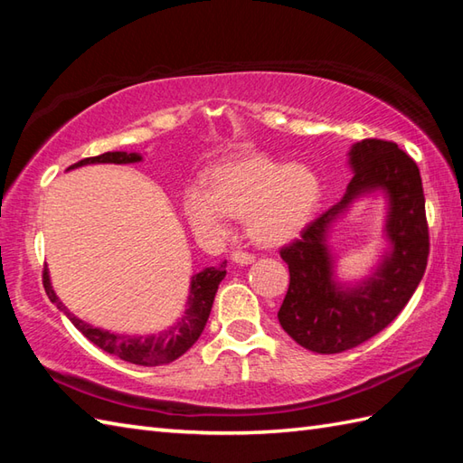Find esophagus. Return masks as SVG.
I'll return each mask as SVG.
<instances>
[{"label": "esophagus", "instance_id": "esophagus-1", "mask_svg": "<svg viewBox=\"0 0 463 463\" xmlns=\"http://www.w3.org/2000/svg\"><path fill=\"white\" fill-rule=\"evenodd\" d=\"M231 260L234 264H239V267H247V264L254 262V257H252V254H249V252H232Z\"/></svg>", "mask_w": 463, "mask_h": 463}]
</instances>
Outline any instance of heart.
Segmentation results:
<instances>
[{
    "label": "heart",
    "mask_w": 463,
    "mask_h": 463,
    "mask_svg": "<svg viewBox=\"0 0 463 463\" xmlns=\"http://www.w3.org/2000/svg\"><path fill=\"white\" fill-rule=\"evenodd\" d=\"M318 201L320 181L308 166L247 155L211 169L206 189L189 186L183 216L196 237L209 242L229 237V219H244L250 241L272 249L307 229Z\"/></svg>",
    "instance_id": "obj_1"
}]
</instances>
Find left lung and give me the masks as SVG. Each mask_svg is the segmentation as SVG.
I'll use <instances>...</instances> for the list:
<instances>
[{"mask_svg":"<svg viewBox=\"0 0 463 463\" xmlns=\"http://www.w3.org/2000/svg\"><path fill=\"white\" fill-rule=\"evenodd\" d=\"M348 166L354 175L340 203L280 250L290 284L279 322L294 342L318 354H338L376 336L404 310L428 264L426 199L418 165L396 143L364 139L350 146ZM370 195L384 199V250L368 275L344 281L329 237L351 206Z\"/></svg>","mask_w":463,"mask_h":463,"instance_id":"1","label":"left lung"}]
</instances>
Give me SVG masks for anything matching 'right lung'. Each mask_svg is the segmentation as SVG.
<instances>
[{"instance_id":"add662e5","label":"right lung","mask_w":463,"mask_h":463,"mask_svg":"<svg viewBox=\"0 0 463 463\" xmlns=\"http://www.w3.org/2000/svg\"><path fill=\"white\" fill-rule=\"evenodd\" d=\"M141 161H143V153L113 151V153H103L97 156H87V159L69 166L67 171L80 169V166H85V165H101V163L131 165V163H141ZM224 269H226V260L221 262L219 267H206L201 272L193 274L183 317L161 332L139 334V336L97 328L93 324L75 317V314L69 310L55 294L52 287V277H49V269H45L43 272V287L49 300H52L55 307L73 322V326L80 330L87 340H91L95 346H99L101 350L109 352L113 356L121 358L125 362L137 364V366H163V364H169L176 358H181L183 354L189 350L196 340H199V336L206 326V320H209L214 294L219 290L221 280L226 277Z\"/></svg>"}]
</instances>
